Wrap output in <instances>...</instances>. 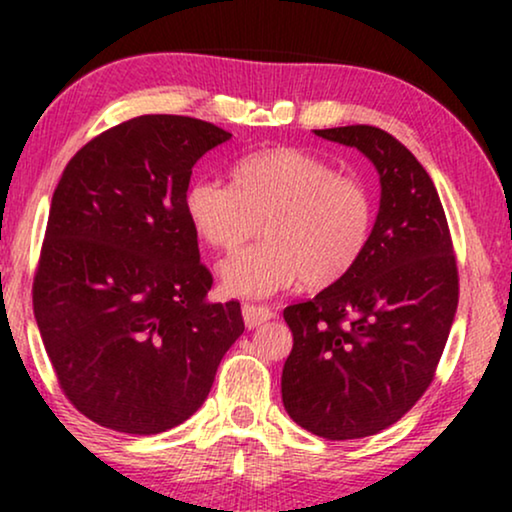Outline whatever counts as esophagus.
I'll list each match as a JSON object with an SVG mask.
<instances>
[{
  "label": "esophagus",
  "mask_w": 512,
  "mask_h": 512,
  "mask_svg": "<svg viewBox=\"0 0 512 512\" xmlns=\"http://www.w3.org/2000/svg\"><path fill=\"white\" fill-rule=\"evenodd\" d=\"M272 307L268 305H258V303H244L242 305V317H244V324H247V328H256L261 326L263 321L272 319Z\"/></svg>",
  "instance_id": "obj_1"
}]
</instances>
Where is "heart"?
<instances>
[{"instance_id": "heart-1", "label": "heart", "mask_w": 512, "mask_h": 512, "mask_svg": "<svg viewBox=\"0 0 512 512\" xmlns=\"http://www.w3.org/2000/svg\"><path fill=\"white\" fill-rule=\"evenodd\" d=\"M184 209L200 240L235 251L221 263V284L237 296H265L303 279L324 289L349 275L375 228V198L366 181L300 149L251 153L233 167V186L198 179Z\"/></svg>"}]
</instances>
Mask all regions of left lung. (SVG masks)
<instances>
[{
  "label": "left lung",
  "mask_w": 512,
  "mask_h": 512,
  "mask_svg": "<svg viewBox=\"0 0 512 512\" xmlns=\"http://www.w3.org/2000/svg\"><path fill=\"white\" fill-rule=\"evenodd\" d=\"M366 153L382 198L359 265L284 307L293 349L282 401L314 436L352 440L396 424L431 387L459 303L443 202L419 160L375 125L314 130Z\"/></svg>",
  "instance_id": "8db88e82"
}]
</instances>
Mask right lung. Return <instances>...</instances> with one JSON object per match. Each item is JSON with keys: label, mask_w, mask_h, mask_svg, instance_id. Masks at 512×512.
Wrapping results in <instances>:
<instances>
[{"label": "right lung", "mask_w": 512, "mask_h": 512, "mask_svg": "<svg viewBox=\"0 0 512 512\" xmlns=\"http://www.w3.org/2000/svg\"><path fill=\"white\" fill-rule=\"evenodd\" d=\"M228 139L191 116H137L62 172L32 305L62 394L95 424L151 436L186 422L244 331L240 300H205L214 279L184 209L193 165Z\"/></svg>", "instance_id": "add662e5"}]
</instances>
